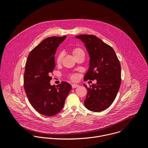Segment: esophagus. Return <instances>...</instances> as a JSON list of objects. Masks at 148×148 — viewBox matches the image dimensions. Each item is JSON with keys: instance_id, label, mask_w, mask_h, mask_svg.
I'll use <instances>...</instances> for the list:
<instances>
[{"instance_id": "1", "label": "esophagus", "mask_w": 148, "mask_h": 148, "mask_svg": "<svg viewBox=\"0 0 148 148\" xmlns=\"http://www.w3.org/2000/svg\"><path fill=\"white\" fill-rule=\"evenodd\" d=\"M79 85L77 84H72V88H77V87H79Z\"/></svg>"}]
</instances>
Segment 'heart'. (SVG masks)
I'll return each mask as SVG.
<instances>
[{"mask_svg": "<svg viewBox=\"0 0 148 148\" xmlns=\"http://www.w3.org/2000/svg\"><path fill=\"white\" fill-rule=\"evenodd\" d=\"M72 53L73 55L75 57L76 56L80 54V53H84V52L82 48L80 47H75L72 49ZM63 53L62 52L59 53L56 57V62L58 64L61 63L63 59ZM77 78V76L76 75H72L71 76V79L73 80H76Z\"/></svg>", "mask_w": 148, "mask_h": 148, "instance_id": "b5f03b06", "label": "heart"}]
</instances>
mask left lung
I'll list each match as a JSON object with an SVG mask.
<instances>
[{
  "mask_svg": "<svg viewBox=\"0 0 148 148\" xmlns=\"http://www.w3.org/2000/svg\"><path fill=\"white\" fill-rule=\"evenodd\" d=\"M85 43L90 57L89 69L84 80H96L88 88L84 106L88 110L100 112L114 101L121 85V65L114 49L93 35L76 36Z\"/></svg>",
  "mask_w": 148,
  "mask_h": 148,
  "instance_id": "obj_1",
  "label": "left lung"
}]
</instances>
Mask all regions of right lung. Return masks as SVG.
Returning <instances> with one entry per match:
<instances>
[{
  "label": "right lung",
  "mask_w": 148,
  "mask_h": 148,
  "mask_svg": "<svg viewBox=\"0 0 148 148\" xmlns=\"http://www.w3.org/2000/svg\"><path fill=\"white\" fill-rule=\"evenodd\" d=\"M65 38H45L30 52L25 64L24 88L26 95L31 106L44 116L58 114L63 109L72 89L71 85L65 82L56 86L50 84V74L55 67L54 56Z\"/></svg>",
  "instance_id": "add662e5"
}]
</instances>
